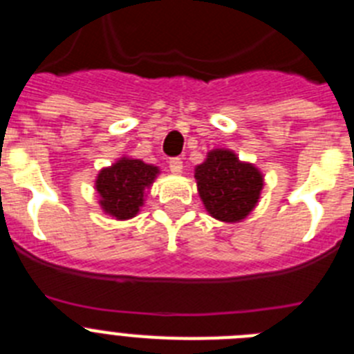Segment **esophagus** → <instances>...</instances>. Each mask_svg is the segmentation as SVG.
Wrapping results in <instances>:
<instances>
[{
    "label": "esophagus",
    "instance_id": "obj_1",
    "mask_svg": "<svg viewBox=\"0 0 354 354\" xmlns=\"http://www.w3.org/2000/svg\"><path fill=\"white\" fill-rule=\"evenodd\" d=\"M168 162H170L168 167H170V170L174 171V174H180V171H183V159L180 158H171Z\"/></svg>",
    "mask_w": 354,
    "mask_h": 354
}]
</instances>
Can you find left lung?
Instances as JSON below:
<instances>
[{
	"mask_svg": "<svg viewBox=\"0 0 354 354\" xmlns=\"http://www.w3.org/2000/svg\"><path fill=\"white\" fill-rule=\"evenodd\" d=\"M200 198L209 214L221 221L243 220L250 214L262 189V175L241 162L230 150H212L195 170Z\"/></svg>",
	"mask_w": 354,
	"mask_h": 354,
	"instance_id": "obj_1",
	"label": "left lung"
}]
</instances>
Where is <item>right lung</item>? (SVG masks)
Wrapping results in <instances>:
<instances>
[{"label":"right lung","mask_w":354,"mask_h":354,"mask_svg":"<svg viewBox=\"0 0 354 354\" xmlns=\"http://www.w3.org/2000/svg\"><path fill=\"white\" fill-rule=\"evenodd\" d=\"M158 168L140 159H120L111 168H104L97 177L101 205L117 220L133 218L143 204L145 187L154 183Z\"/></svg>","instance_id":"add662e5"}]
</instances>
